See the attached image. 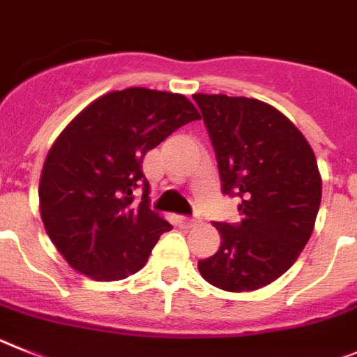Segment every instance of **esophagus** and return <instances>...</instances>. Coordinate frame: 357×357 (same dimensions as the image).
I'll return each mask as SVG.
<instances>
[{"instance_id":"obj_1","label":"esophagus","mask_w":357,"mask_h":357,"mask_svg":"<svg viewBox=\"0 0 357 357\" xmlns=\"http://www.w3.org/2000/svg\"><path fill=\"white\" fill-rule=\"evenodd\" d=\"M178 222H179V226H183V227H192L195 222H197V220L192 217H186V215H181V217H178Z\"/></svg>"}]
</instances>
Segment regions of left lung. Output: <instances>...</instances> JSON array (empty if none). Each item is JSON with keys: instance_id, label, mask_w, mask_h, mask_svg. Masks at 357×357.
Instances as JSON below:
<instances>
[{"instance_id": "1", "label": "left lung", "mask_w": 357, "mask_h": 357, "mask_svg": "<svg viewBox=\"0 0 357 357\" xmlns=\"http://www.w3.org/2000/svg\"><path fill=\"white\" fill-rule=\"evenodd\" d=\"M217 156L222 192L240 199L238 222H215L222 243L199 272L226 291L281 278L313 233L322 199L319 165L304 135L266 102L194 94Z\"/></svg>"}]
</instances>
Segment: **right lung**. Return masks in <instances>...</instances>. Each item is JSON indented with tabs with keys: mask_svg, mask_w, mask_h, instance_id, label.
Returning <instances> with one entry per match:
<instances>
[{
	"mask_svg": "<svg viewBox=\"0 0 357 357\" xmlns=\"http://www.w3.org/2000/svg\"><path fill=\"white\" fill-rule=\"evenodd\" d=\"M197 119L185 96L131 86L70 121L44 163L38 199L47 236L73 268L96 281L142 268L160 234L172 229L149 208L144 156Z\"/></svg>",
	"mask_w": 357,
	"mask_h": 357,
	"instance_id": "1",
	"label": "right lung"
}]
</instances>
